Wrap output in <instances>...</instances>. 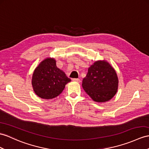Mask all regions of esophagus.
I'll return each mask as SVG.
<instances>
[{
    "label": "esophagus",
    "mask_w": 149,
    "mask_h": 149,
    "mask_svg": "<svg viewBox=\"0 0 149 149\" xmlns=\"http://www.w3.org/2000/svg\"><path fill=\"white\" fill-rule=\"evenodd\" d=\"M72 81H76L77 83H79V82H80V79H78V78H74V79H72Z\"/></svg>",
    "instance_id": "34e87169"
}]
</instances>
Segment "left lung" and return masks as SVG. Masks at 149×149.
Returning <instances> with one entry per match:
<instances>
[{
	"label": "left lung",
	"mask_w": 149,
	"mask_h": 149,
	"mask_svg": "<svg viewBox=\"0 0 149 149\" xmlns=\"http://www.w3.org/2000/svg\"><path fill=\"white\" fill-rule=\"evenodd\" d=\"M119 80L115 70L107 61H97L88 68L82 86L96 102H105L112 99L118 89Z\"/></svg>",
	"instance_id": "8db88e82"
}]
</instances>
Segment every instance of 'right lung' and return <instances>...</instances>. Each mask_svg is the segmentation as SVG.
<instances>
[{
    "mask_svg": "<svg viewBox=\"0 0 149 149\" xmlns=\"http://www.w3.org/2000/svg\"><path fill=\"white\" fill-rule=\"evenodd\" d=\"M71 79L56 66L54 58L47 57L40 63L32 75L31 85L35 94L43 99L59 95Z\"/></svg>",
    "mask_w": 149,
    "mask_h": 149,
    "instance_id": "add662e5",
    "label": "right lung"
}]
</instances>
